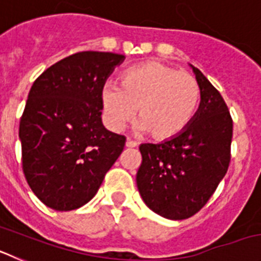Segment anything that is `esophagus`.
I'll return each instance as SVG.
<instances>
[{"instance_id":"obj_1","label":"esophagus","mask_w":261,"mask_h":261,"mask_svg":"<svg viewBox=\"0 0 261 261\" xmlns=\"http://www.w3.org/2000/svg\"><path fill=\"white\" fill-rule=\"evenodd\" d=\"M125 146L126 147H136V146H137V142L132 141V140H129V138H128V140L125 141Z\"/></svg>"}]
</instances>
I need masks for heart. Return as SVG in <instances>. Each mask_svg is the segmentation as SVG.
Masks as SVG:
<instances>
[{"mask_svg":"<svg viewBox=\"0 0 261 261\" xmlns=\"http://www.w3.org/2000/svg\"><path fill=\"white\" fill-rule=\"evenodd\" d=\"M200 103V86L190 73L161 61H146L124 71L120 87L107 82L100 91L105 124L119 132L135 116L138 133L155 140L180 135L190 125Z\"/></svg>","mask_w":261,"mask_h":261,"instance_id":"heart-1","label":"heart"}]
</instances>
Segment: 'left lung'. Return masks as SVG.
<instances>
[{
  "label": "left lung",
  "instance_id": "obj_1",
  "mask_svg": "<svg viewBox=\"0 0 261 261\" xmlns=\"http://www.w3.org/2000/svg\"><path fill=\"white\" fill-rule=\"evenodd\" d=\"M200 106L180 135L159 144H141L142 163L136 175L145 204L168 220L196 214L227 172L232 120L225 100L193 65Z\"/></svg>",
  "mask_w": 261,
  "mask_h": 261
}]
</instances>
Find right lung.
<instances>
[{"label": "right lung", "mask_w": 261, "mask_h": 261, "mask_svg": "<svg viewBox=\"0 0 261 261\" xmlns=\"http://www.w3.org/2000/svg\"><path fill=\"white\" fill-rule=\"evenodd\" d=\"M124 55L86 50L34 82L19 124L23 172L48 208H81L98 192L125 137L105 128L100 91Z\"/></svg>", "instance_id": "add662e5"}]
</instances>
